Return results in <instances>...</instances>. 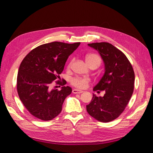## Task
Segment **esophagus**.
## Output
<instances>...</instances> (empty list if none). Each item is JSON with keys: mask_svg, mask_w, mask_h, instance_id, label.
Segmentation results:
<instances>
[{"mask_svg": "<svg viewBox=\"0 0 153 153\" xmlns=\"http://www.w3.org/2000/svg\"><path fill=\"white\" fill-rule=\"evenodd\" d=\"M83 92V91H81V90L77 89H74L72 90V93H74V94H79V93H82Z\"/></svg>", "mask_w": 153, "mask_h": 153, "instance_id": "esophagus-1", "label": "esophagus"}]
</instances>
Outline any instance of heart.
<instances>
[{"mask_svg": "<svg viewBox=\"0 0 153 153\" xmlns=\"http://www.w3.org/2000/svg\"><path fill=\"white\" fill-rule=\"evenodd\" d=\"M85 60L86 62L89 61V60H97L99 62H100V58L97 54H87L85 56ZM69 64V66H70ZM89 82V79L87 78V77H74L72 79H71V83L72 85L75 87H77V88L80 89H83L85 88V87L88 85Z\"/></svg>", "mask_w": 153, "mask_h": 153, "instance_id": "b5f03b06", "label": "heart"}]
</instances>
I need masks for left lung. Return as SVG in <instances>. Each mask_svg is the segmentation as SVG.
Instances as JSON below:
<instances>
[{
	"mask_svg": "<svg viewBox=\"0 0 153 153\" xmlns=\"http://www.w3.org/2000/svg\"><path fill=\"white\" fill-rule=\"evenodd\" d=\"M98 51L105 65V73L93 91L105 92L103 97L93 95L86 106L89 114L101 122H111L121 114L132 96L135 74L126 55L112 44L102 42L88 44Z\"/></svg>",
	"mask_w": 153,
	"mask_h": 153,
	"instance_id": "8db88e82",
	"label": "left lung"
}]
</instances>
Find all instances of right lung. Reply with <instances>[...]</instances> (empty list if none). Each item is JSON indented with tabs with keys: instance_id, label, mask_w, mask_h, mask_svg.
<instances>
[{
	"instance_id": "obj_1",
	"label": "right lung",
	"mask_w": 153,
	"mask_h": 153,
	"mask_svg": "<svg viewBox=\"0 0 153 153\" xmlns=\"http://www.w3.org/2000/svg\"><path fill=\"white\" fill-rule=\"evenodd\" d=\"M79 45L62 42L44 44L32 50L22 60L17 77L18 93L35 118L48 121L61 112L65 99L72 90L69 86L61 87L60 91L51 89L50 85L60 78L58 75L64 70L68 58Z\"/></svg>"
}]
</instances>
